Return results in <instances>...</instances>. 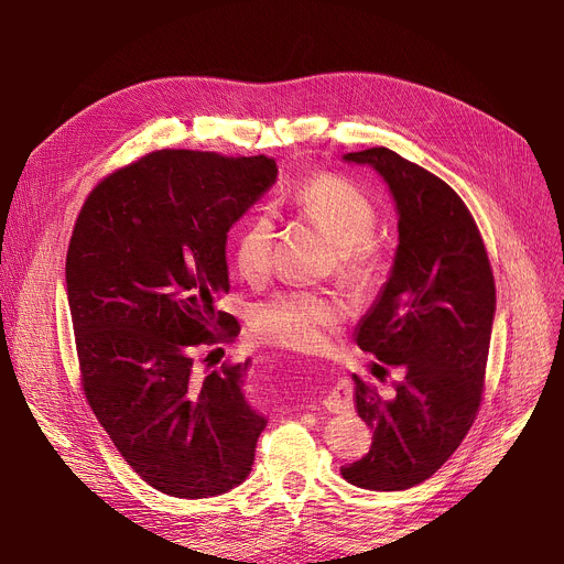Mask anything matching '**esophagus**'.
Instances as JSON below:
<instances>
[{
    "instance_id": "esophagus-1",
    "label": "esophagus",
    "mask_w": 564,
    "mask_h": 564,
    "mask_svg": "<svg viewBox=\"0 0 564 564\" xmlns=\"http://www.w3.org/2000/svg\"><path fill=\"white\" fill-rule=\"evenodd\" d=\"M322 406L334 413H343L351 409V389L347 381H338L336 387L329 391V395L322 400Z\"/></svg>"
}]
</instances>
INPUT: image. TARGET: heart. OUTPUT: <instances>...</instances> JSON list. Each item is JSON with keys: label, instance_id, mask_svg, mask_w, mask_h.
<instances>
[{"label": "heart", "instance_id": "1", "mask_svg": "<svg viewBox=\"0 0 564 564\" xmlns=\"http://www.w3.org/2000/svg\"><path fill=\"white\" fill-rule=\"evenodd\" d=\"M290 207L329 237L336 247V274L345 288L364 294L383 272L387 256L370 240L377 226L372 200L345 177L313 175L290 194ZM274 217L270 210L251 213L235 230L232 260L240 274L260 279L270 270L274 247ZM253 332L276 347L313 351L327 340V329L343 319V304L332 294L279 292L253 308Z\"/></svg>", "mask_w": 564, "mask_h": 564}]
</instances>
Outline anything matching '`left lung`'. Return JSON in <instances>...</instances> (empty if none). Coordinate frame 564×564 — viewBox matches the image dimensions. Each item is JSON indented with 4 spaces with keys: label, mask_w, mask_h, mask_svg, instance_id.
Wrapping results in <instances>:
<instances>
[{
    "label": "left lung",
    "mask_w": 564,
    "mask_h": 564,
    "mask_svg": "<svg viewBox=\"0 0 564 564\" xmlns=\"http://www.w3.org/2000/svg\"><path fill=\"white\" fill-rule=\"evenodd\" d=\"M343 160L372 166L395 200L400 245L357 345L404 377L381 398L354 375L372 446L340 473L354 487L402 491L432 478L476 421L496 285L480 230L451 185L383 145Z\"/></svg>",
    "instance_id": "8db88e82"
}]
</instances>
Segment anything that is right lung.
<instances>
[{
    "instance_id": "1",
    "label": "right lung",
    "mask_w": 564,
    "mask_h": 564,
    "mask_svg": "<svg viewBox=\"0 0 564 564\" xmlns=\"http://www.w3.org/2000/svg\"><path fill=\"white\" fill-rule=\"evenodd\" d=\"M276 173L264 155L166 148L105 177L79 210L66 290L84 395L162 494L210 498L251 473L267 419L245 395L249 359L203 377L194 351L240 334L217 311L230 290L228 230Z\"/></svg>"
}]
</instances>
